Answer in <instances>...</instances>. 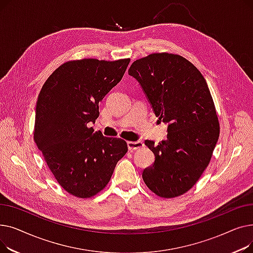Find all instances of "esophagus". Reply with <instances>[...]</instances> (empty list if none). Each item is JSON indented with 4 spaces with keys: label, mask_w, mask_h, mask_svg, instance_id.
<instances>
[{
    "label": "esophagus",
    "mask_w": 253,
    "mask_h": 253,
    "mask_svg": "<svg viewBox=\"0 0 253 253\" xmlns=\"http://www.w3.org/2000/svg\"><path fill=\"white\" fill-rule=\"evenodd\" d=\"M127 145H128V150L129 151H135V150H139L143 147V142L142 141H127Z\"/></svg>",
    "instance_id": "34e87169"
}]
</instances>
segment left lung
<instances>
[{"mask_svg":"<svg viewBox=\"0 0 253 253\" xmlns=\"http://www.w3.org/2000/svg\"><path fill=\"white\" fill-rule=\"evenodd\" d=\"M128 74L139 82L159 120L168 123L166 140L144 142L155 162L143 170V181L161 198L183 195L203 174L219 136L206 80L188 59L166 52L135 60Z\"/></svg>","mask_w":253,"mask_h":253,"instance_id":"8db88e82","label":"left lung"}]
</instances>
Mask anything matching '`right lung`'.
Instances as JSON below:
<instances>
[{
    "label": "right lung",
    "instance_id": "right-lung-1",
    "mask_svg": "<svg viewBox=\"0 0 253 253\" xmlns=\"http://www.w3.org/2000/svg\"><path fill=\"white\" fill-rule=\"evenodd\" d=\"M129 58H84L62 63L46 80L36 106L34 140L60 187L81 199L101 192L127 142L105 137L89 124L99 102L123 78Z\"/></svg>",
    "mask_w": 253,
    "mask_h": 253
}]
</instances>
